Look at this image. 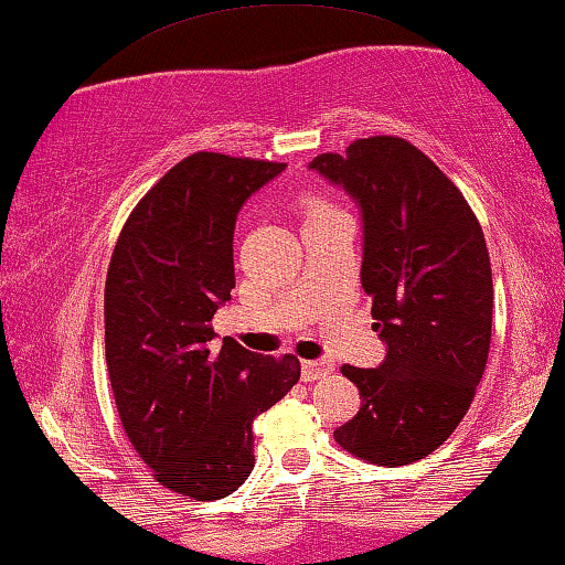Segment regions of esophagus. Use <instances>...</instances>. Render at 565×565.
<instances>
[{
  "label": "esophagus",
  "instance_id": "1",
  "mask_svg": "<svg viewBox=\"0 0 565 565\" xmlns=\"http://www.w3.org/2000/svg\"><path fill=\"white\" fill-rule=\"evenodd\" d=\"M300 372L306 382H316V380L329 377L333 372V364L329 359H308V362H300Z\"/></svg>",
  "mask_w": 565,
  "mask_h": 565
}]
</instances>
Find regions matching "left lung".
Wrapping results in <instances>:
<instances>
[{"label":"left lung","instance_id":"1","mask_svg":"<svg viewBox=\"0 0 565 565\" xmlns=\"http://www.w3.org/2000/svg\"><path fill=\"white\" fill-rule=\"evenodd\" d=\"M310 170L362 214V288L387 354L377 370L343 364L362 407L333 430L380 466L425 459L456 430L484 374L492 267L469 203L436 162L399 137H366Z\"/></svg>","mask_w":565,"mask_h":565}]
</instances>
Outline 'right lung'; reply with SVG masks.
<instances>
[{"label": "right lung", "instance_id": "add662e5", "mask_svg": "<svg viewBox=\"0 0 565 565\" xmlns=\"http://www.w3.org/2000/svg\"><path fill=\"white\" fill-rule=\"evenodd\" d=\"M285 162L195 152L137 203L104 288L111 392L127 438L162 487L193 500L236 492L255 469L252 423L300 380L292 354L263 356L211 318L234 288L244 201Z\"/></svg>", "mask_w": 565, "mask_h": 565}]
</instances>
